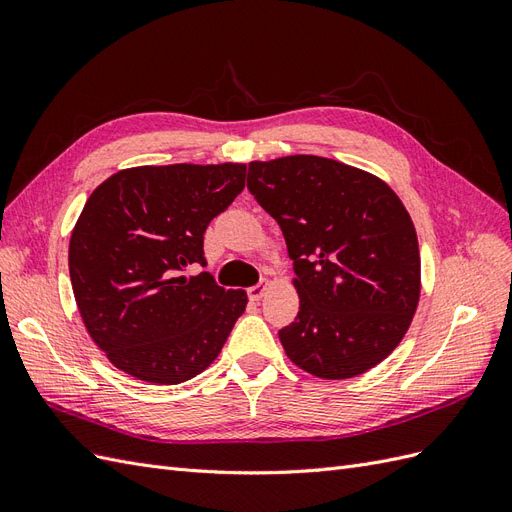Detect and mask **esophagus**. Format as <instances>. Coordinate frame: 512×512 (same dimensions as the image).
<instances>
[{
    "instance_id": "1",
    "label": "esophagus",
    "mask_w": 512,
    "mask_h": 512,
    "mask_svg": "<svg viewBox=\"0 0 512 512\" xmlns=\"http://www.w3.org/2000/svg\"><path fill=\"white\" fill-rule=\"evenodd\" d=\"M267 288H269V282L265 280V282H260V284L252 286L250 290H247V294H250V299H252V301H260L262 297H265V292H267Z\"/></svg>"
}]
</instances>
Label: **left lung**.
<instances>
[{
	"instance_id": "1",
	"label": "left lung",
	"mask_w": 512,
	"mask_h": 512,
	"mask_svg": "<svg viewBox=\"0 0 512 512\" xmlns=\"http://www.w3.org/2000/svg\"><path fill=\"white\" fill-rule=\"evenodd\" d=\"M247 188L280 224L299 314L288 359L322 380L361 376L410 329L421 297L414 222L380 177L320 156L250 162Z\"/></svg>"
}]
</instances>
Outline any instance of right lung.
Wrapping results in <instances>:
<instances>
[{
	"instance_id": "1",
	"label": "right lung",
	"mask_w": 512,
	"mask_h": 512,
	"mask_svg": "<svg viewBox=\"0 0 512 512\" xmlns=\"http://www.w3.org/2000/svg\"><path fill=\"white\" fill-rule=\"evenodd\" d=\"M245 188V164L132 166L91 192L72 228L70 282L85 329L117 369L151 384L205 371L245 312L209 273L203 235Z\"/></svg>"
}]
</instances>
